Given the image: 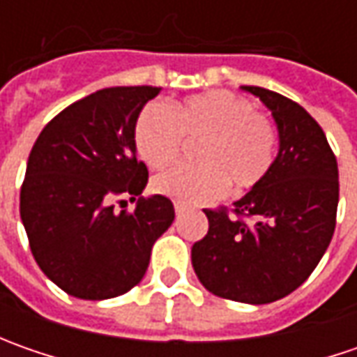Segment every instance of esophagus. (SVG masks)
Segmentation results:
<instances>
[{
	"label": "esophagus",
	"mask_w": 357,
	"mask_h": 357,
	"mask_svg": "<svg viewBox=\"0 0 357 357\" xmlns=\"http://www.w3.org/2000/svg\"><path fill=\"white\" fill-rule=\"evenodd\" d=\"M174 213L178 214V216H181V214L185 213V206H183V204H178V202H176V204H174Z\"/></svg>",
	"instance_id": "1"
}]
</instances>
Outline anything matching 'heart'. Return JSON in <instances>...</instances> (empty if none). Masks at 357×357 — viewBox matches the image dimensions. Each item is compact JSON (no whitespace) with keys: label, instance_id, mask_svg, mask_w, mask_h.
<instances>
[{"label":"heart","instance_id":"heart-1","mask_svg":"<svg viewBox=\"0 0 357 357\" xmlns=\"http://www.w3.org/2000/svg\"><path fill=\"white\" fill-rule=\"evenodd\" d=\"M186 141H202L195 151L199 165H176L158 172V195L192 206L218 199L228 183L238 190L256 186L274 160L276 130L250 101L230 91H208L174 105V113L149 103L135 123L137 155L151 169L178 157Z\"/></svg>","mask_w":357,"mask_h":357}]
</instances>
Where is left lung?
Here are the masks:
<instances>
[{
	"label": "left lung",
	"mask_w": 357,
	"mask_h": 357,
	"mask_svg": "<svg viewBox=\"0 0 357 357\" xmlns=\"http://www.w3.org/2000/svg\"><path fill=\"white\" fill-rule=\"evenodd\" d=\"M252 93L272 113L278 155L266 176L234 202V214L204 211L206 236L192 268L214 296L270 304L294 292L318 266L336 228L337 162L320 125L300 105L262 87Z\"/></svg>",
	"instance_id": "obj_1"
}]
</instances>
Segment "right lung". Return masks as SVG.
Here are the masks:
<instances>
[{
    "label": "right lung",
    "instance_id": "obj_1",
    "mask_svg": "<svg viewBox=\"0 0 357 357\" xmlns=\"http://www.w3.org/2000/svg\"><path fill=\"white\" fill-rule=\"evenodd\" d=\"M160 87H109L69 105L37 137L27 158L20 214L35 262L63 292L109 300L143 280L151 250L174 220L137 160L135 123ZM130 196L132 213L112 200ZM127 202V200H121Z\"/></svg>",
    "mask_w": 357,
    "mask_h": 357
}]
</instances>
